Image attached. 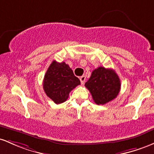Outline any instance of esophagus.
<instances>
[{
	"mask_svg": "<svg viewBox=\"0 0 154 154\" xmlns=\"http://www.w3.org/2000/svg\"><path fill=\"white\" fill-rule=\"evenodd\" d=\"M85 81H86L85 75H83V76L80 78V82H81V84H82V85H84V83H85Z\"/></svg>",
	"mask_w": 154,
	"mask_h": 154,
	"instance_id": "esophagus-1",
	"label": "esophagus"
}]
</instances>
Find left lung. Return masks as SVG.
<instances>
[{"label": "left lung", "instance_id": "obj_1", "mask_svg": "<svg viewBox=\"0 0 154 154\" xmlns=\"http://www.w3.org/2000/svg\"><path fill=\"white\" fill-rule=\"evenodd\" d=\"M85 86L96 104L104 105L116 97L120 91L121 82L113 69L99 67L91 72Z\"/></svg>", "mask_w": 154, "mask_h": 154}]
</instances>
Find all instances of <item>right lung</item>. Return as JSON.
<instances>
[{
  "label": "right lung",
  "instance_id": "obj_1",
  "mask_svg": "<svg viewBox=\"0 0 154 154\" xmlns=\"http://www.w3.org/2000/svg\"><path fill=\"white\" fill-rule=\"evenodd\" d=\"M80 84L68 65L55 60L48 68L43 82L45 93L56 104L66 101L70 91Z\"/></svg>",
  "mask_w": 154,
  "mask_h": 154
}]
</instances>
